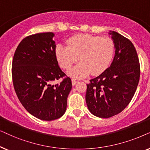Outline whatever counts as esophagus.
<instances>
[{"label": "esophagus", "mask_w": 150, "mask_h": 150, "mask_svg": "<svg viewBox=\"0 0 150 150\" xmlns=\"http://www.w3.org/2000/svg\"><path fill=\"white\" fill-rule=\"evenodd\" d=\"M76 83H77L76 79H72V84H73V86H75V84H76Z\"/></svg>", "instance_id": "34e87169"}]
</instances>
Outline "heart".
I'll return each instance as SVG.
<instances>
[{"mask_svg": "<svg viewBox=\"0 0 150 150\" xmlns=\"http://www.w3.org/2000/svg\"><path fill=\"white\" fill-rule=\"evenodd\" d=\"M67 45L57 46V59L61 67L67 70L79 57L81 62L69 71L70 75L77 78H83L91 73L93 75L101 74L108 68L115 55V44L108 37L76 35L68 40Z\"/></svg>", "mask_w": 150, "mask_h": 150, "instance_id": "b5f03b06", "label": "heart"}]
</instances>
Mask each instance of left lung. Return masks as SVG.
<instances>
[{
	"label": "left lung",
	"mask_w": 150,
	"mask_h": 150,
	"mask_svg": "<svg viewBox=\"0 0 150 150\" xmlns=\"http://www.w3.org/2000/svg\"><path fill=\"white\" fill-rule=\"evenodd\" d=\"M115 47L110 66L87 84L86 102L96 117L109 118L120 113L130 102L140 78V64L130 40L110 31Z\"/></svg>",
	"instance_id": "1"
}]
</instances>
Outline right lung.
<instances>
[{
    "mask_svg": "<svg viewBox=\"0 0 150 150\" xmlns=\"http://www.w3.org/2000/svg\"><path fill=\"white\" fill-rule=\"evenodd\" d=\"M52 32L29 35L18 46L12 62V79L17 97L24 108L44 121L59 119L65 113L72 88L69 77L58 66Z\"/></svg>",
    "mask_w": 150,
    "mask_h": 150,
    "instance_id": "add662e5",
    "label": "right lung"
}]
</instances>
